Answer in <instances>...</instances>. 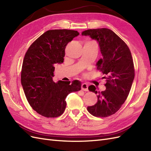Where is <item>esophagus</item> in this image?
<instances>
[{"mask_svg":"<svg viewBox=\"0 0 151 151\" xmlns=\"http://www.w3.org/2000/svg\"><path fill=\"white\" fill-rule=\"evenodd\" d=\"M88 86L86 83H83L81 85V89H82V90L87 91H88Z\"/></svg>","mask_w":151,"mask_h":151,"instance_id":"1","label":"esophagus"}]
</instances>
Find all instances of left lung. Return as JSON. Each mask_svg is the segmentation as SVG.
<instances>
[{"mask_svg":"<svg viewBox=\"0 0 151 151\" xmlns=\"http://www.w3.org/2000/svg\"><path fill=\"white\" fill-rule=\"evenodd\" d=\"M82 35L89 36L98 42L102 58L96 65L106 79L104 91L98 92L93 85L88 87L90 91L98 93V100L87 109L95 116L107 117L118 111L129 93L134 78L131 51L126 43L109 29H88Z\"/></svg>","mask_w":151,"mask_h":151,"instance_id":"left-lung-1","label":"left lung"}]
</instances>
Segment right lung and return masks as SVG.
<instances>
[{
	"label": "right lung",
	"mask_w": 151,
	"mask_h": 151,
	"mask_svg": "<svg viewBox=\"0 0 151 151\" xmlns=\"http://www.w3.org/2000/svg\"><path fill=\"white\" fill-rule=\"evenodd\" d=\"M79 35L77 31L68 29L47 31L25 53L21 72L22 86L29 104L43 116L61 115L67 95L81 90V84L78 80L55 83L52 79L55 65L63 63L66 46Z\"/></svg>",
	"instance_id": "1"
}]
</instances>
